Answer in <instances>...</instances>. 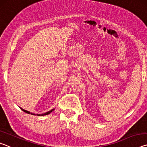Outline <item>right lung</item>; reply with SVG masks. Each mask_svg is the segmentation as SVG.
Segmentation results:
<instances>
[{
  "mask_svg": "<svg viewBox=\"0 0 147 147\" xmlns=\"http://www.w3.org/2000/svg\"><path fill=\"white\" fill-rule=\"evenodd\" d=\"M22 110H23V111H24V112L25 113H28V114H32V115H36V114H34V113H30V111H26V110H24V109H22V108H21ZM53 110H54V109H51V111H48V112H46V113H42V114H37V115H39V116H42V115H48V114H49V113H51L52 111H53Z\"/></svg>",
  "mask_w": 147,
  "mask_h": 147,
  "instance_id": "1",
  "label": "right lung"
}]
</instances>
